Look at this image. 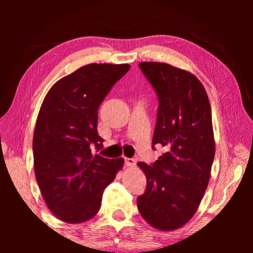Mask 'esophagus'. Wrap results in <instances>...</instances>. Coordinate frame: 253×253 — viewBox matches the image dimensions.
<instances>
[{
	"label": "esophagus",
	"instance_id": "esophagus-1",
	"mask_svg": "<svg viewBox=\"0 0 253 253\" xmlns=\"http://www.w3.org/2000/svg\"><path fill=\"white\" fill-rule=\"evenodd\" d=\"M125 164L128 168H134L136 166V161L134 158H125Z\"/></svg>",
	"mask_w": 253,
	"mask_h": 253
}]
</instances>
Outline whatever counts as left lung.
Wrapping results in <instances>:
<instances>
[{"label":"left lung","instance_id":"8db88e82","mask_svg":"<svg viewBox=\"0 0 253 253\" xmlns=\"http://www.w3.org/2000/svg\"><path fill=\"white\" fill-rule=\"evenodd\" d=\"M139 68L157 93L153 146L166 152L152 166L139 162L147 179L137 208L153 228L173 231L190 221L203 199L215 154L208 93L196 77L163 62Z\"/></svg>","mask_w":253,"mask_h":253}]
</instances>
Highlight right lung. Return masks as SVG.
I'll return each instance as SVG.
<instances>
[{"instance_id": "right-lung-1", "label": "right lung", "mask_w": 253, "mask_h": 253, "mask_svg": "<svg viewBox=\"0 0 253 253\" xmlns=\"http://www.w3.org/2000/svg\"><path fill=\"white\" fill-rule=\"evenodd\" d=\"M130 66L90 63L58 80L46 93L33 135L34 173L46 207L59 220L81 223L98 213L124 158L92 155L102 146L98 108Z\"/></svg>"}]
</instances>
